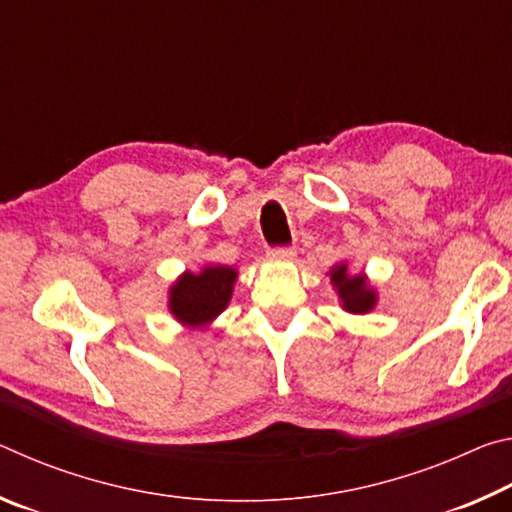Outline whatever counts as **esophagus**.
<instances>
[{
	"instance_id": "34e87169",
	"label": "esophagus",
	"mask_w": 512,
	"mask_h": 512,
	"mask_svg": "<svg viewBox=\"0 0 512 512\" xmlns=\"http://www.w3.org/2000/svg\"><path fill=\"white\" fill-rule=\"evenodd\" d=\"M268 257H271L273 262H291V259H296V250L289 246H277L268 250Z\"/></svg>"
}]
</instances>
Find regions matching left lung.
Listing matches in <instances>:
<instances>
[{
  "instance_id": "obj_1",
  "label": "left lung",
  "mask_w": 512,
  "mask_h": 512,
  "mask_svg": "<svg viewBox=\"0 0 512 512\" xmlns=\"http://www.w3.org/2000/svg\"><path fill=\"white\" fill-rule=\"evenodd\" d=\"M332 287L339 293L343 309L350 314H368L377 305V291L368 284L366 275H350L348 264L341 262L329 271Z\"/></svg>"
}]
</instances>
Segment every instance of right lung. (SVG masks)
I'll return each mask as SVG.
<instances>
[{
	"mask_svg": "<svg viewBox=\"0 0 512 512\" xmlns=\"http://www.w3.org/2000/svg\"><path fill=\"white\" fill-rule=\"evenodd\" d=\"M237 271L232 266H205L183 273L169 289V311L185 327H205L228 307Z\"/></svg>",
	"mask_w": 512,
	"mask_h": 512,
	"instance_id": "1",
	"label": "right lung"
}]
</instances>
